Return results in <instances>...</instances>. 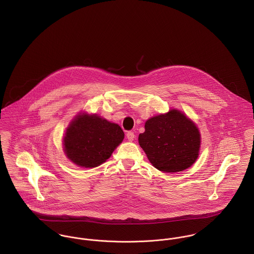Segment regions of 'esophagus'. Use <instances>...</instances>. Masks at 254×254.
Instances as JSON below:
<instances>
[{
  "label": "esophagus",
  "instance_id": "esophagus-1",
  "mask_svg": "<svg viewBox=\"0 0 254 254\" xmlns=\"http://www.w3.org/2000/svg\"><path fill=\"white\" fill-rule=\"evenodd\" d=\"M126 136H127V139H128L129 142H133L134 139H135V134L133 132H128L126 134Z\"/></svg>",
  "mask_w": 254,
  "mask_h": 254
}]
</instances>
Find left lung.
I'll return each instance as SVG.
<instances>
[{
    "instance_id": "8db88e82",
    "label": "left lung",
    "mask_w": 254,
    "mask_h": 254,
    "mask_svg": "<svg viewBox=\"0 0 254 254\" xmlns=\"http://www.w3.org/2000/svg\"><path fill=\"white\" fill-rule=\"evenodd\" d=\"M200 133L195 123L184 112L170 109L145 121L139 144L156 169L166 173L180 172L197 159Z\"/></svg>"
}]
</instances>
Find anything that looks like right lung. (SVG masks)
Returning <instances> with one entry per match:
<instances>
[{"label":"right lung","mask_w":254,"mask_h":254,"mask_svg":"<svg viewBox=\"0 0 254 254\" xmlns=\"http://www.w3.org/2000/svg\"><path fill=\"white\" fill-rule=\"evenodd\" d=\"M123 139L124 132L118 124L97 114L80 112L65 130L64 150L77 166L94 168L106 162Z\"/></svg>","instance_id":"obj_1"}]
</instances>
